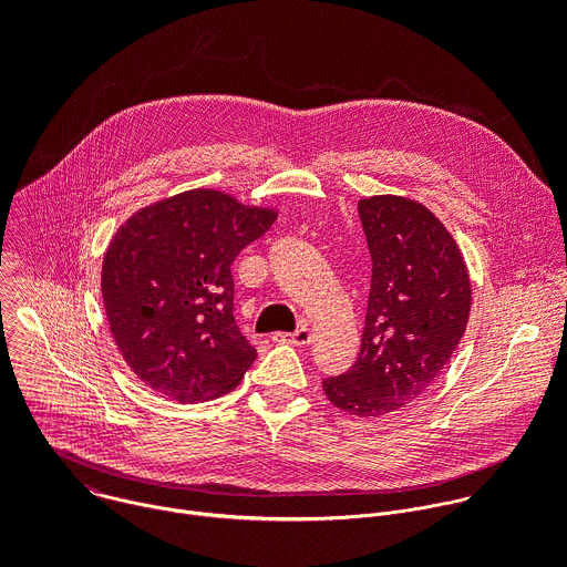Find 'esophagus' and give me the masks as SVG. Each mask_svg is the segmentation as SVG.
Listing matches in <instances>:
<instances>
[{
    "mask_svg": "<svg viewBox=\"0 0 567 567\" xmlns=\"http://www.w3.org/2000/svg\"><path fill=\"white\" fill-rule=\"evenodd\" d=\"M274 341H278V343H291V346H300V348H305V346H309V343H311V332H309L307 328H300V330H296L293 334L278 332V334H274Z\"/></svg>",
    "mask_w": 567,
    "mask_h": 567,
    "instance_id": "1",
    "label": "esophagus"
}]
</instances>
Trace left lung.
Listing matches in <instances>:
<instances>
[{"instance_id": "left-lung-1", "label": "left lung", "mask_w": 567, "mask_h": 567, "mask_svg": "<svg viewBox=\"0 0 567 567\" xmlns=\"http://www.w3.org/2000/svg\"><path fill=\"white\" fill-rule=\"evenodd\" d=\"M359 217L372 258L361 352L322 390L343 413L381 417L429 390L453 357L471 280L453 235L420 202L374 195L359 202Z\"/></svg>"}]
</instances>
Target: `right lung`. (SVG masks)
Segmentation results:
<instances>
[{"instance_id":"add662e5","label":"right lung","mask_w":567,"mask_h":567,"mask_svg":"<svg viewBox=\"0 0 567 567\" xmlns=\"http://www.w3.org/2000/svg\"><path fill=\"white\" fill-rule=\"evenodd\" d=\"M278 213L197 188L132 215L103 260L114 341L154 392L197 403L230 392L256 361L233 316L230 265Z\"/></svg>"}]
</instances>
